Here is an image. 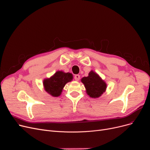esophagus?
<instances>
[{"instance_id":"1","label":"esophagus","mask_w":150,"mask_h":150,"mask_svg":"<svg viewBox=\"0 0 150 150\" xmlns=\"http://www.w3.org/2000/svg\"><path fill=\"white\" fill-rule=\"evenodd\" d=\"M74 79H75L76 81H79V79H80V76H79V74L75 75V76H74Z\"/></svg>"}]
</instances>
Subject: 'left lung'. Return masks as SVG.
Here are the masks:
<instances>
[{"label":"left lung","instance_id":"obj_1","mask_svg":"<svg viewBox=\"0 0 150 150\" xmlns=\"http://www.w3.org/2000/svg\"><path fill=\"white\" fill-rule=\"evenodd\" d=\"M81 81L84 84L87 93L92 98L100 97L106 88V83L93 71L88 73V76L83 77Z\"/></svg>","mask_w":150,"mask_h":150}]
</instances>
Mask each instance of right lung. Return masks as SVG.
<instances>
[{"label": "right lung", "instance_id": "right-lung-1", "mask_svg": "<svg viewBox=\"0 0 150 150\" xmlns=\"http://www.w3.org/2000/svg\"><path fill=\"white\" fill-rule=\"evenodd\" d=\"M73 74L69 73H65L63 71H57L49 79L44 81L45 91L53 97H58L61 94L66 83L73 79Z\"/></svg>", "mask_w": 150, "mask_h": 150}]
</instances>
